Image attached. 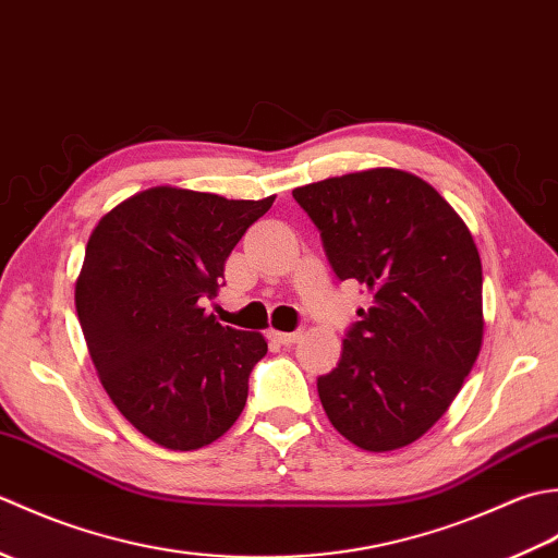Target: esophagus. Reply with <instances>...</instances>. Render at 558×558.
Segmentation results:
<instances>
[{
    "label": "esophagus",
    "mask_w": 558,
    "mask_h": 558,
    "mask_svg": "<svg viewBox=\"0 0 558 558\" xmlns=\"http://www.w3.org/2000/svg\"><path fill=\"white\" fill-rule=\"evenodd\" d=\"M270 338L280 342V345H294L302 338V333H280V330H270Z\"/></svg>",
    "instance_id": "1"
}]
</instances>
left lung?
<instances>
[{"instance_id":"8db88e82","label":"left lung","mask_w":558,"mask_h":558,"mask_svg":"<svg viewBox=\"0 0 558 558\" xmlns=\"http://www.w3.org/2000/svg\"><path fill=\"white\" fill-rule=\"evenodd\" d=\"M340 280L372 294L318 376L330 424L362 450L417 441L456 400L482 336V260L448 201L420 177L374 168L298 186Z\"/></svg>"}]
</instances>
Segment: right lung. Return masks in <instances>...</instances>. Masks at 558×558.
<instances>
[{
	"label": "right lung",
	"instance_id": "1",
	"mask_svg": "<svg viewBox=\"0 0 558 558\" xmlns=\"http://www.w3.org/2000/svg\"><path fill=\"white\" fill-rule=\"evenodd\" d=\"M272 201L153 186L90 232L76 280L83 338L117 410L162 448L213 444L246 405L266 338L220 326L201 302Z\"/></svg>",
	"mask_w": 558,
	"mask_h": 558
}]
</instances>
